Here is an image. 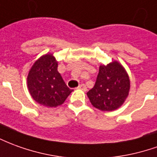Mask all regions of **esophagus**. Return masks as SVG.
I'll use <instances>...</instances> for the list:
<instances>
[{"mask_svg":"<svg viewBox=\"0 0 157 157\" xmlns=\"http://www.w3.org/2000/svg\"><path fill=\"white\" fill-rule=\"evenodd\" d=\"M78 88L79 89L83 90V91H86V86L85 84H81V85L78 86Z\"/></svg>","mask_w":157,"mask_h":157,"instance_id":"34e87169","label":"esophagus"}]
</instances>
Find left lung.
Returning <instances> with one entry per match:
<instances>
[{
	"mask_svg": "<svg viewBox=\"0 0 157 157\" xmlns=\"http://www.w3.org/2000/svg\"><path fill=\"white\" fill-rule=\"evenodd\" d=\"M130 89V80L117 61L100 65L95 85L86 95L91 104L102 111H112L124 103Z\"/></svg>",
	"mask_w": 157,
	"mask_h": 157,
	"instance_id": "left-lung-1",
	"label": "left lung"
}]
</instances>
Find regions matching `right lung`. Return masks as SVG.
Returning <instances> with one entry per match:
<instances>
[{
    "label": "right lung",
    "instance_id": "1",
    "mask_svg": "<svg viewBox=\"0 0 157 157\" xmlns=\"http://www.w3.org/2000/svg\"><path fill=\"white\" fill-rule=\"evenodd\" d=\"M28 89L35 101L47 107L62 105L73 91L58 71V62L51 53L40 57L29 71Z\"/></svg>",
    "mask_w": 157,
    "mask_h": 157
}]
</instances>
